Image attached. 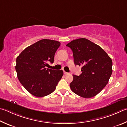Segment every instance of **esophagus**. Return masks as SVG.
I'll use <instances>...</instances> for the list:
<instances>
[{"label":"esophagus","mask_w":127,"mask_h":127,"mask_svg":"<svg viewBox=\"0 0 127 127\" xmlns=\"http://www.w3.org/2000/svg\"><path fill=\"white\" fill-rule=\"evenodd\" d=\"M64 74H65V75H66V74H68V73H67V72H66V71H64Z\"/></svg>","instance_id":"esophagus-1"}]
</instances>
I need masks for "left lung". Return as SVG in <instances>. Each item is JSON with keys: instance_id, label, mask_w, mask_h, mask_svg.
Wrapping results in <instances>:
<instances>
[{"instance_id": "1", "label": "left lung", "mask_w": 127, "mask_h": 127, "mask_svg": "<svg viewBox=\"0 0 127 127\" xmlns=\"http://www.w3.org/2000/svg\"><path fill=\"white\" fill-rule=\"evenodd\" d=\"M73 51L75 65L82 66L79 76L73 75L70 87L73 92L85 98L100 93L112 73V61L100 46L86 38L73 40L66 44Z\"/></svg>"}]
</instances>
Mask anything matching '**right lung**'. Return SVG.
<instances>
[{"label": "right lung", "mask_w": 127, "mask_h": 127, "mask_svg": "<svg viewBox=\"0 0 127 127\" xmlns=\"http://www.w3.org/2000/svg\"><path fill=\"white\" fill-rule=\"evenodd\" d=\"M59 41L44 39L29 46L16 60L18 78L25 89L36 97L53 92L63 75L62 70L46 68L48 62H54Z\"/></svg>", "instance_id": "add662e5"}]
</instances>
